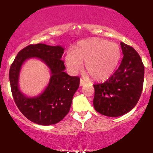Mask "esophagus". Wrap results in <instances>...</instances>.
<instances>
[{"instance_id": "34e87169", "label": "esophagus", "mask_w": 153, "mask_h": 153, "mask_svg": "<svg viewBox=\"0 0 153 153\" xmlns=\"http://www.w3.org/2000/svg\"><path fill=\"white\" fill-rule=\"evenodd\" d=\"M85 83V80H82V79H80V86H82V85H83Z\"/></svg>"}]
</instances>
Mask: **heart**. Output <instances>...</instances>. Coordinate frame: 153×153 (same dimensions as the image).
<instances>
[{
	"instance_id": "heart-1",
	"label": "heart",
	"mask_w": 153,
	"mask_h": 153,
	"mask_svg": "<svg viewBox=\"0 0 153 153\" xmlns=\"http://www.w3.org/2000/svg\"><path fill=\"white\" fill-rule=\"evenodd\" d=\"M120 58L121 50L117 44L92 38L79 42L66 54L65 62L70 71L77 73L82 69L85 61V71L94 80L102 82L113 75Z\"/></svg>"
}]
</instances>
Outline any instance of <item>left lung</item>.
Listing matches in <instances>:
<instances>
[{"label":"left lung","instance_id":"1","mask_svg":"<svg viewBox=\"0 0 153 153\" xmlns=\"http://www.w3.org/2000/svg\"><path fill=\"white\" fill-rule=\"evenodd\" d=\"M124 57L119 68L103 83L94 85V106L101 114L120 117L137 103L143 88L145 67L133 47L121 42Z\"/></svg>","mask_w":153,"mask_h":153}]
</instances>
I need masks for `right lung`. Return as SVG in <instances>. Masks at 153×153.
Listing matches in <instances>:
<instances>
[{"label":"right lung","mask_w":153,"mask_h":153,"mask_svg":"<svg viewBox=\"0 0 153 153\" xmlns=\"http://www.w3.org/2000/svg\"><path fill=\"white\" fill-rule=\"evenodd\" d=\"M64 48L45 44L30 45L19 52L10 66L9 80L12 95L20 111L31 122L48 126L60 122L69 112L75 91L80 84L78 76H70L65 72L61 59ZM39 58L51 69L48 85L42 94L27 97L18 88V78L22 65L26 59Z\"/></svg>","instance_id":"obj_1"}]
</instances>
